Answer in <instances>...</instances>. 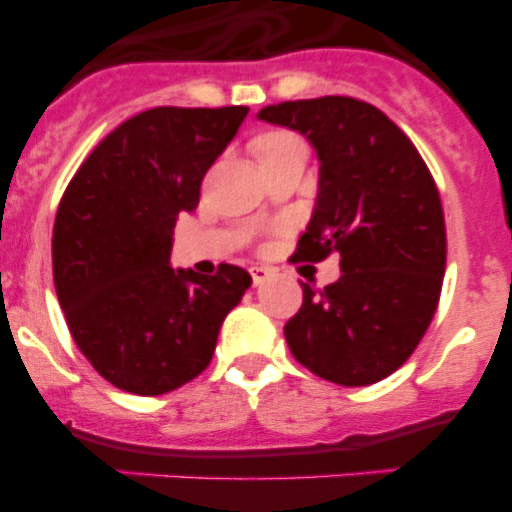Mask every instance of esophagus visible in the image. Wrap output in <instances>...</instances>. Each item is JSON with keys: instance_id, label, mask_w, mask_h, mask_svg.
Returning a JSON list of instances; mask_svg holds the SVG:
<instances>
[{"instance_id": "34e87169", "label": "esophagus", "mask_w": 512, "mask_h": 512, "mask_svg": "<svg viewBox=\"0 0 512 512\" xmlns=\"http://www.w3.org/2000/svg\"><path fill=\"white\" fill-rule=\"evenodd\" d=\"M271 277V269L269 266H251V279H253V284H264L266 279Z\"/></svg>"}]
</instances>
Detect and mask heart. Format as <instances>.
Instances as JSON below:
<instances>
[{
    "mask_svg": "<svg viewBox=\"0 0 512 512\" xmlns=\"http://www.w3.org/2000/svg\"><path fill=\"white\" fill-rule=\"evenodd\" d=\"M289 148H305V146H302V140L292 133H266L256 140V151H259V158L271 156V153L289 151Z\"/></svg>",
    "mask_w": 512,
    "mask_h": 512,
    "instance_id": "obj_1",
    "label": "heart"
}]
</instances>
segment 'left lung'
I'll return each mask as SVG.
<instances>
[{
    "mask_svg": "<svg viewBox=\"0 0 512 512\" xmlns=\"http://www.w3.org/2000/svg\"><path fill=\"white\" fill-rule=\"evenodd\" d=\"M259 120L305 135L320 161L318 200L292 261L341 253V279L302 284L284 325L289 351L312 374L366 387L400 369L441 297L446 225L418 148L374 104L318 97L269 104Z\"/></svg>",
    "mask_w": 512,
    "mask_h": 512,
    "instance_id": "8db88e82",
    "label": "left lung"
}]
</instances>
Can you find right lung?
Instances as JSON below:
<instances>
[{
    "label": "right lung",
    "mask_w": 512,
    "mask_h": 512,
    "mask_svg": "<svg viewBox=\"0 0 512 512\" xmlns=\"http://www.w3.org/2000/svg\"><path fill=\"white\" fill-rule=\"evenodd\" d=\"M248 107H153L117 125L79 166L53 225V282L71 336L117 390L156 397L192 382L251 274L171 269L179 212Z\"/></svg>",
    "instance_id": "obj_1"
}]
</instances>
